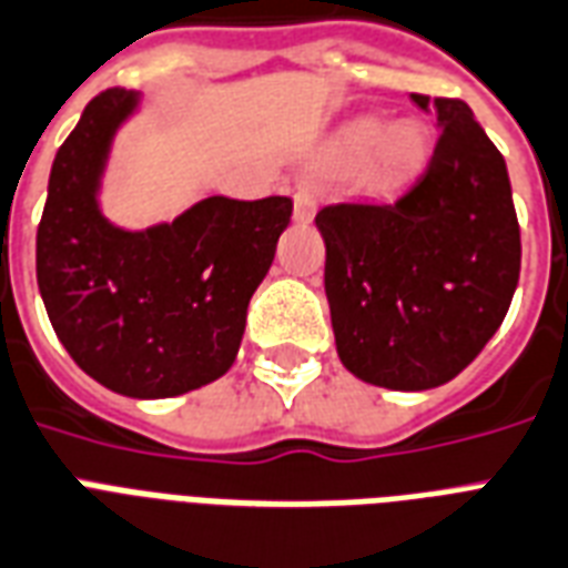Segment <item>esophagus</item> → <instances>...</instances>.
<instances>
[{"label": "esophagus", "mask_w": 568, "mask_h": 568, "mask_svg": "<svg viewBox=\"0 0 568 568\" xmlns=\"http://www.w3.org/2000/svg\"><path fill=\"white\" fill-rule=\"evenodd\" d=\"M316 210V195L307 186L296 189V222H311Z\"/></svg>", "instance_id": "esophagus-1"}]
</instances>
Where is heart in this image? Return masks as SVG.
<instances>
[{"instance_id": "obj_1", "label": "heart", "mask_w": 568, "mask_h": 568, "mask_svg": "<svg viewBox=\"0 0 568 568\" xmlns=\"http://www.w3.org/2000/svg\"><path fill=\"white\" fill-rule=\"evenodd\" d=\"M429 156V142L420 124L403 121L385 130L382 121H355L334 142L341 165H364V178L376 189H397L420 174Z\"/></svg>"}]
</instances>
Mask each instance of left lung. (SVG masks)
<instances>
[{
	"label": "left lung",
	"instance_id": "1",
	"mask_svg": "<svg viewBox=\"0 0 568 568\" xmlns=\"http://www.w3.org/2000/svg\"><path fill=\"white\" fill-rule=\"evenodd\" d=\"M442 126L424 174L388 204L316 213L337 355L358 379L426 390L498 332L521 270L507 162L465 100L412 94Z\"/></svg>",
	"mask_w": 568,
	"mask_h": 568
}]
</instances>
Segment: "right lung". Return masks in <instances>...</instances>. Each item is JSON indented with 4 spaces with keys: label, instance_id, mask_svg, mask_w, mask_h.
<instances>
[{
    "label": "right lung",
    "instance_id": "add662e5",
    "mask_svg": "<svg viewBox=\"0 0 568 568\" xmlns=\"http://www.w3.org/2000/svg\"><path fill=\"white\" fill-rule=\"evenodd\" d=\"M139 97L105 88L50 171L38 287L70 358L115 394L178 397L231 371L293 201L204 197L171 224L121 231L97 204L112 135Z\"/></svg>",
    "mask_w": 568,
    "mask_h": 568
}]
</instances>
